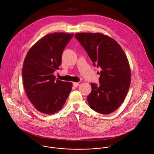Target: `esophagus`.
Instances as JSON below:
<instances>
[{
    "mask_svg": "<svg viewBox=\"0 0 154 154\" xmlns=\"http://www.w3.org/2000/svg\"><path fill=\"white\" fill-rule=\"evenodd\" d=\"M79 83H75V82L73 83V85H74L75 87L79 86Z\"/></svg>",
    "mask_w": 154,
    "mask_h": 154,
    "instance_id": "34e87169",
    "label": "esophagus"
}]
</instances>
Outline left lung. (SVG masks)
Returning a JSON list of instances; mask_svg holds the SVG:
<instances>
[{"instance_id": "8db88e82", "label": "left lung", "mask_w": 154, "mask_h": 154, "mask_svg": "<svg viewBox=\"0 0 154 154\" xmlns=\"http://www.w3.org/2000/svg\"><path fill=\"white\" fill-rule=\"evenodd\" d=\"M77 39L93 63L101 71L100 85L90 83L91 92L87 96L91 109L107 115L118 109L128 92L131 71L128 58L119 44L102 33H77Z\"/></svg>"}]
</instances>
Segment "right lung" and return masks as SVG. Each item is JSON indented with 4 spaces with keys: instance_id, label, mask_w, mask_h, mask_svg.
<instances>
[{
    "instance_id": "obj_1",
    "label": "right lung",
    "mask_w": 154,
    "mask_h": 154,
    "mask_svg": "<svg viewBox=\"0 0 154 154\" xmlns=\"http://www.w3.org/2000/svg\"><path fill=\"white\" fill-rule=\"evenodd\" d=\"M74 34L54 32L38 40L23 61L22 80L30 102L39 112L52 115L66 102L72 84L55 80L54 72L61 64L63 50Z\"/></svg>"
}]
</instances>
